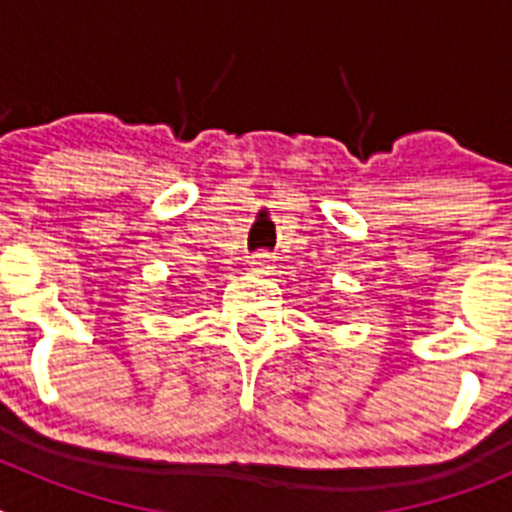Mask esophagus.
Instances as JSON below:
<instances>
[{
	"instance_id": "esophagus-1",
	"label": "esophagus",
	"mask_w": 512,
	"mask_h": 512,
	"mask_svg": "<svg viewBox=\"0 0 512 512\" xmlns=\"http://www.w3.org/2000/svg\"><path fill=\"white\" fill-rule=\"evenodd\" d=\"M271 261H274V256L269 251H256L251 256V266H256V269H269Z\"/></svg>"
}]
</instances>
